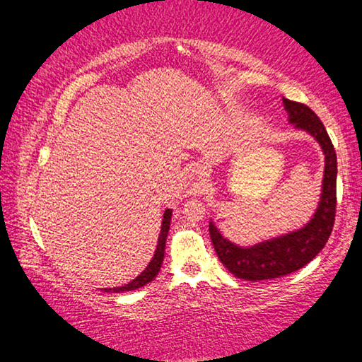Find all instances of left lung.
<instances>
[{"label":"left lung","instance_id":"left-lung-1","mask_svg":"<svg viewBox=\"0 0 362 362\" xmlns=\"http://www.w3.org/2000/svg\"><path fill=\"white\" fill-rule=\"evenodd\" d=\"M287 121L293 129L313 137L324 155V174L317 206L308 222L297 230L257 241L252 246H241L230 241L209 220L211 240L217 257L236 278L265 281L297 272L321 252L332 231L337 203V155L326 127L313 110L303 103L284 99Z\"/></svg>","mask_w":362,"mask_h":362}]
</instances>
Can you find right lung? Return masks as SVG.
Wrapping results in <instances>:
<instances>
[{
  "label": "right lung",
  "instance_id": "1",
  "mask_svg": "<svg viewBox=\"0 0 362 362\" xmlns=\"http://www.w3.org/2000/svg\"><path fill=\"white\" fill-rule=\"evenodd\" d=\"M170 217H173V209H166L163 214V222H161V231H159L158 236V244L155 249V254H153L151 260L148 263L142 273L139 274L136 279H132L131 283H127L121 287H105V289H100L103 292H127V291H136L140 289V287L146 286L151 283L153 279L156 278V274L161 269L163 260H164V249H166V240H168V233H169V226H170Z\"/></svg>",
  "mask_w": 362,
  "mask_h": 362
}]
</instances>
